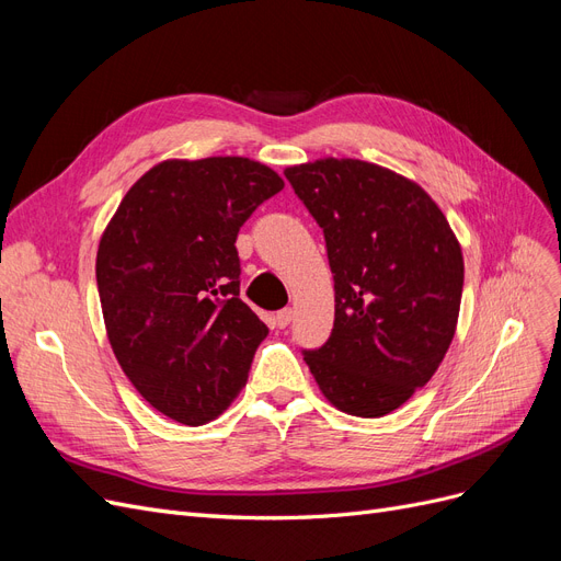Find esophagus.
<instances>
[{
    "label": "esophagus",
    "mask_w": 561,
    "mask_h": 561,
    "mask_svg": "<svg viewBox=\"0 0 561 561\" xmlns=\"http://www.w3.org/2000/svg\"><path fill=\"white\" fill-rule=\"evenodd\" d=\"M290 320H293V309H290V307H285V309H280V311L276 313V325H278L280 330L290 325Z\"/></svg>",
    "instance_id": "1"
}]
</instances>
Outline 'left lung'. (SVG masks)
<instances>
[{"label": "left lung", "mask_w": 561, "mask_h": 561, "mask_svg": "<svg viewBox=\"0 0 561 561\" xmlns=\"http://www.w3.org/2000/svg\"><path fill=\"white\" fill-rule=\"evenodd\" d=\"M287 182L325 233L334 328L301 351L336 410L377 419L423 388L454 339L463 254L412 180L358 159L293 165Z\"/></svg>", "instance_id": "left-lung-1"}]
</instances>
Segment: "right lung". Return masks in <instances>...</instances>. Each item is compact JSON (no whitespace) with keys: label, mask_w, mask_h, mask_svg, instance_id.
Listing matches in <instances>:
<instances>
[{"label":"right lung","mask_w":561,"mask_h":561,"mask_svg":"<svg viewBox=\"0 0 561 561\" xmlns=\"http://www.w3.org/2000/svg\"><path fill=\"white\" fill-rule=\"evenodd\" d=\"M283 190L243 157L163 161L100 239L95 278L112 351L138 393L184 426L222 414L268 328L241 299L236 236Z\"/></svg>","instance_id":"right-lung-1"}]
</instances>
